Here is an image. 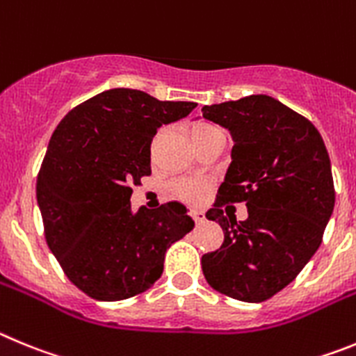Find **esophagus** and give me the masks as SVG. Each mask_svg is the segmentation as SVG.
<instances>
[{
	"label": "esophagus",
	"instance_id": "1",
	"mask_svg": "<svg viewBox=\"0 0 356 356\" xmlns=\"http://www.w3.org/2000/svg\"><path fill=\"white\" fill-rule=\"evenodd\" d=\"M191 218H193L195 223H197V225H200V223L206 222V214L202 213V211H198V209L191 211Z\"/></svg>",
	"mask_w": 356,
	"mask_h": 356
}]
</instances>
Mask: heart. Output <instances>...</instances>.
I'll return each mask as SVG.
<instances>
[{
    "mask_svg": "<svg viewBox=\"0 0 356 356\" xmlns=\"http://www.w3.org/2000/svg\"><path fill=\"white\" fill-rule=\"evenodd\" d=\"M220 133V129L214 126H211V124L207 122H197L191 126V140H193V143L197 145L198 142H202V140L209 138V136H213V134ZM174 191L177 197L184 198V200H198L202 195V191H204V184L198 181H179L174 184Z\"/></svg>",
    "mask_w": 356,
    "mask_h": 356,
    "instance_id": "obj_1",
    "label": "heart"
}]
</instances>
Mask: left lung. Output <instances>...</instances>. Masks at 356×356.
<instances>
[{"label":"left lung","instance_id":"8db88e82","mask_svg":"<svg viewBox=\"0 0 356 356\" xmlns=\"http://www.w3.org/2000/svg\"><path fill=\"white\" fill-rule=\"evenodd\" d=\"M202 118L229 131L234 142L216 204L206 213L225 239L216 252L202 255V271L225 296L264 302L289 286L316 254L334 213L325 142L305 117L270 95L204 106ZM236 201L247 202L245 222L222 213L225 203Z\"/></svg>","mask_w":356,"mask_h":356}]
</instances>
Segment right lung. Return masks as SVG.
<instances>
[{"instance_id": "obj_1", "label": "right lung", "mask_w": 356, "mask_h": 356, "mask_svg": "<svg viewBox=\"0 0 356 356\" xmlns=\"http://www.w3.org/2000/svg\"><path fill=\"white\" fill-rule=\"evenodd\" d=\"M195 102L158 101L111 88L65 115L51 136L37 179L47 246L67 278L99 302L149 289L166 250L195 227L179 202L131 209L129 186L150 175V142Z\"/></svg>"}]
</instances>
